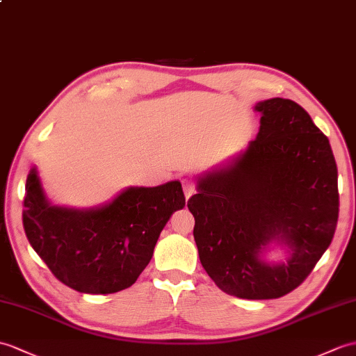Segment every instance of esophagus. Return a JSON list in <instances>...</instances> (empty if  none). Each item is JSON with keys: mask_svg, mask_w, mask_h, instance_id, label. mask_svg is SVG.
I'll list each match as a JSON object with an SVG mask.
<instances>
[{"mask_svg": "<svg viewBox=\"0 0 356 356\" xmlns=\"http://www.w3.org/2000/svg\"><path fill=\"white\" fill-rule=\"evenodd\" d=\"M181 186H184V193H185V197L188 200V198L195 193V186H194L193 181L188 180V179H181Z\"/></svg>", "mask_w": 356, "mask_h": 356, "instance_id": "esophagus-1", "label": "esophagus"}]
</instances>
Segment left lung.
Returning <instances> with one entry per match:
<instances>
[{"mask_svg":"<svg viewBox=\"0 0 356 356\" xmlns=\"http://www.w3.org/2000/svg\"><path fill=\"white\" fill-rule=\"evenodd\" d=\"M261 126L247 150L206 172L188 200L203 268L239 299H277L308 277L332 241L340 195L329 139L302 106L270 98L254 106ZM284 245L289 258L261 253Z\"/></svg>","mask_w":356,"mask_h":356,"instance_id":"8db88e82","label":"left lung"}]
</instances>
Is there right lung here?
Here are the masks:
<instances>
[{
    "label": "right lung",
    "instance_id": "obj_1",
    "mask_svg": "<svg viewBox=\"0 0 356 356\" xmlns=\"http://www.w3.org/2000/svg\"><path fill=\"white\" fill-rule=\"evenodd\" d=\"M184 206L180 181L172 180L130 186L100 208H60L48 202L33 167L22 222L31 247L62 284L79 293L112 294L136 282L162 229Z\"/></svg>",
    "mask_w": 356,
    "mask_h": 356
}]
</instances>
